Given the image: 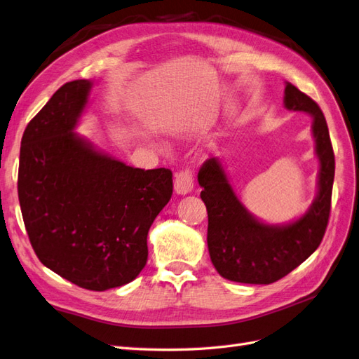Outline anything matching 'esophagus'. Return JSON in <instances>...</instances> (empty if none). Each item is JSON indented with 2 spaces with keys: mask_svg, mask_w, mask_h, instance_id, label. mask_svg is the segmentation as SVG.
<instances>
[{
  "mask_svg": "<svg viewBox=\"0 0 359 359\" xmlns=\"http://www.w3.org/2000/svg\"><path fill=\"white\" fill-rule=\"evenodd\" d=\"M195 186V178H193V173L189 169H184L178 172L175 175V182H173V189L178 193V195H187L193 190Z\"/></svg>",
  "mask_w": 359,
  "mask_h": 359,
  "instance_id": "obj_1",
  "label": "esophagus"
}]
</instances>
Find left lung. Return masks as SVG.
Masks as SVG:
<instances>
[{"mask_svg": "<svg viewBox=\"0 0 359 359\" xmlns=\"http://www.w3.org/2000/svg\"><path fill=\"white\" fill-rule=\"evenodd\" d=\"M284 105L313 116L316 154L320 161L318 191L304 216L287 225H267L238 201L219 158H210L198 173L201 199L208 212L207 243L220 276L243 284H272L284 278L322 243L331 212L335 158L327 123L317 102L285 83Z\"/></svg>", "mask_w": 359, "mask_h": 359, "instance_id": "obj_1", "label": "left lung"}]
</instances>
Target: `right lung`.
Here are the masks:
<instances>
[{"mask_svg": "<svg viewBox=\"0 0 359 359\" xmlns=\"http://www.w3.org/2000/svg\"><path fill=\"white\" fill-rule=\"evenodd\" d=\"M92 86L63 84L27 125L18 196L41 263L75 285L104 292L142 272L148 231L173 186L169 169L127 166L74 133Z\"/></svg>", "mask_w": 359, "mask_h": 359, "instance_id": "add662e5", "label": "right lung"}]
</instances>
